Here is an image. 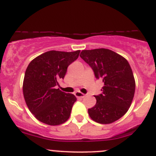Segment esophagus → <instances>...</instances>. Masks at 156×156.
<instances>
[{
    "mask_svg": "<svg viewBox=\"0 0 156 156\" xmlns=\"http://www.w3.org/2000/svg\"><path fill=\"white\" fill-rule=\"evenodd\" d=\"M75 95L76 96V97H78V98H84L85 97V94H82L80 91H77V92L75 93Z\"/></svg>",
    "mask_w": 156,
    "mask_h": 156,
    "instance_id": "1",
    "label": "esophagus"
}]
</instances>
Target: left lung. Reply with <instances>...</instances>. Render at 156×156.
Masks as SVG:
<instances>
[{
    "label": "left lung",
    "instance_id": "obj_1",
    "mask_svg": "<svg viewBox=\"0 0 156 156\" xmlns=\"http://www.w3.org/2000/svg\"><path fill=\"white\" fill-rule=\"evenodd\" d=\"M80 56L94 70L96 78L104 83L102 94L95 96L97 103L88 109L92 120L111 124L122 118L131 105L135 80L125 58L105 48L84 50Z\"/></svg>",
    "mask_w": 156,
    "mask_h": 156
}]
</instances>
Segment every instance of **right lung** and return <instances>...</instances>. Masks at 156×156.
Returning a JSON list of instances; mask_svg holds the SVG:
<instances>
[{"label": "right lung", "instance_id": "1", "mask_svg": "<svg viewBox=\"0 0 156 156\" xmlns=\"http://www.w3.org/2000/svg\"><path fill=\"white\" fill-rule=\"evenodd\" d=\"M80 50H50L34 58L25 73L23 90L26 105L34 117L48 125H59L70 116L77 99L56 86L63 79L67 68L76 60Z\"/></svg>", "mask_w": 156, "mask_h": 156}]
</instances>
